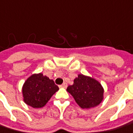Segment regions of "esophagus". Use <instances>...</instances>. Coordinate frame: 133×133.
I'll use <instances>...</instances> for the list:
<instances>
[{
  "label": "esophagus",
  "instance_id": "1",
  "mask_svg": "<svg viewBox=\"0 0 133 133\" xmlns=\"http://www.w3.org/2000/svg\"><path fill=\"white\" fill-rule=\"evenodd\" d=\"M60 88H66L67 87V84L66 83H63V84H61V85L59 86Z\"/></svg>",
  "mask_w": 133,
  "mask_h": 133
}]
</instances>
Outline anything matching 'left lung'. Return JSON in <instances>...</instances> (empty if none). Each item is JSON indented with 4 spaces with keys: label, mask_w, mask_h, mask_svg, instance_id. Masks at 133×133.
<instances>
[{
    "label": "left lung",
    "mask_w": 133,
    "mask_h": 133,
    "mask_svg": "<svg viewBox=\"0 0 133 133\" xmlns=\"http://www.w3.org/2000/svg\"><path fill=\"white\" fill-rule=\"evenodd\" d=\"M67 91L82 108L95 107L103 99L104 89L101 83L83 74H78L74 80V84L68 87Z\"/></svg>",
    "instance_id": "obj_1"
}]
</instances>
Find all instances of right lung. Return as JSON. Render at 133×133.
<instances>
[{"label": "right lung", "mask_w": 133, "mask_h": 133, "mask_svg": "<svg viewBox=\"0 0 133 133\" xmlns=\"http://www.w3.org/2000/svg\"><path fill=\"white\" fill-rule=\"evenodd\" d=\"M58 90L59 87L54 81L46 76L41 73L32 74L22 87L23 101L32 108H42Z\"/></svg>", "instance_id": "right-lung-1"}]
</instances>
